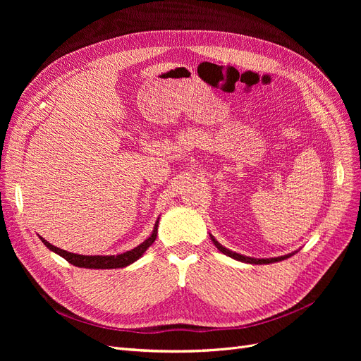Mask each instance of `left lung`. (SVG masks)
Masks as SVG:
<instances>
[{
  "label": "left lung",
  "instance_id": "obj_1",
  "mask_svg": "<svg viewBox=\"0 0 361 361\" xmlns=\"http://www.w3.org/2000/svg\"><path fill=\"white\" fill-rule=\"evenodd\" d=\"M211 238H212V241H214V244L216 245V249L221 252V253H224V255H226V256H230V257H233V259H235V260H240V262H245V263H252V264H268V263H275V262H281V260H286V259H288V257H291L294 253H290V255H286V256H279V257H271V259H255V257H249V256H243V255H240V253H235V252H231V250H228V249H225L224 245H221L212 235H211Z\"/></svg>",
  "mask_w": 361,
  "mask_h": 361
}]
</instances>
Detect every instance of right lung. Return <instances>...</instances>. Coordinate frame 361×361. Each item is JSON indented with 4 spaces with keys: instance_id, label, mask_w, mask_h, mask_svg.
Masks as SVG:
<instances>
[{
    "instance_id": "add662e5",
    "label": "right lung",
    "mask_w": 361,
    "mask_h": 361,
    "mask_svg": "<svg viewBox=\"0 0 361 361\" xmlns=\"http://www.w3.org/2000/svg\"><path fill=\"white\" fill-rule=\"evenodd\" d=\"M158 222L157 221L155 226H154V231L152 234L142 243L139 244L137 247L131 249L126 253L117 255V256H85V255H75L71 252H66L63 249L55 247L51 243H48L45 238L39 237L42 240V243L47 245V247L60 255L61 257H64L68 263L74 264V267H79V268H86V269H117V268H126L128 264H131L133 262H136L137 259H140L143 256V253L150 247L154 241L157 240V234H158Z\"/></svg>"
}]
</instances>
